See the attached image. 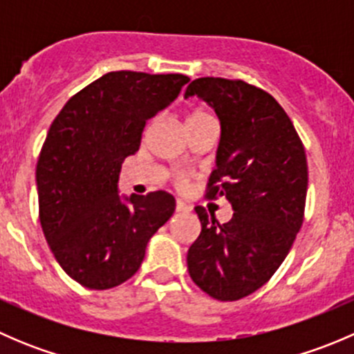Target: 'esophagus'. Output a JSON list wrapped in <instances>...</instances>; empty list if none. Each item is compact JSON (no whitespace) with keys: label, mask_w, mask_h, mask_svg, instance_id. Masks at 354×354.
<instances>
[{"label":"esophagus","mask_w":354,"mask_h":354,"mask_svg":"<svg viewBox=\"0 0 354 354\" xmlns=\"http://www.w3.org/2000/svg\"><path fill=\"white\" fill-rule=\"evenodd\" d=\"M176 212H192V205L190 203L183 202L181 198L176 200Z\"/></svg>","instance_id":"34e87169"}]
</instances>
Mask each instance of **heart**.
I'll return each instance as SVG.
<instances>
[{"mask_svg": "<svg viewBox=\"0 0 354 354\" xmlns=\"http://www.w3.org/2000/svg\"><path fill=\"white\" fill-rule=\"evenodd\" d=\"M209 118H212V116H210V113H207L205 109H195V111H192L190 114H188L187 121H185V123L188 124V123H194V121L209 120ZM185 180H187V176H185V174H178V176H176L178 183H185Z\"/></svg>", "mask_w": 354, "mask_h": 354, "instance_id": "heart-1", "label": "heart"}]
</instances>
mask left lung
I'll list each match as a JSON object with an SVG mask.
<instances>
[{
  "label": "left lung",
  "mask_w": 354,
  "mask_h": 354,
  "mask_svg": "<svg viewBox=\"0 0 354 354\" xmlns=\"http://www.w3.org/2000/svg\"><path fill=\"white\" fill-rule=\"evenodd\" d=\"M205 101L221 121L216 169L207 197H226L234 214L219 224L195 207L202 231L187 255L194 283L219 301L262 288L303 224L308 166L305 147L279 102L243 80L203 77L185 97Z\"/></svg>",
  "instance_id": "left-lung-1"
}]
</instances>
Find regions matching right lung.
Instances as JSON below:
<instances>
[{"label": "right lung", "mask_w": 354, "mask_h": 354, "mask_svg": "<svg viewBox=\"0 0 354 354\" xmlns=\"http://www.w3.org/2000/svg\"><path fill=\"white\" fill-rule=\"evenodd\" d=\"M190 78L111 71L82 88L53 121L35 169L39 219L62 269L88 289L130 279L149 240L174 212L167 192L120 197L121 164L140 147L147 120Z\"/></svg>", "instance_id": "add662e5"}]
</instances>
